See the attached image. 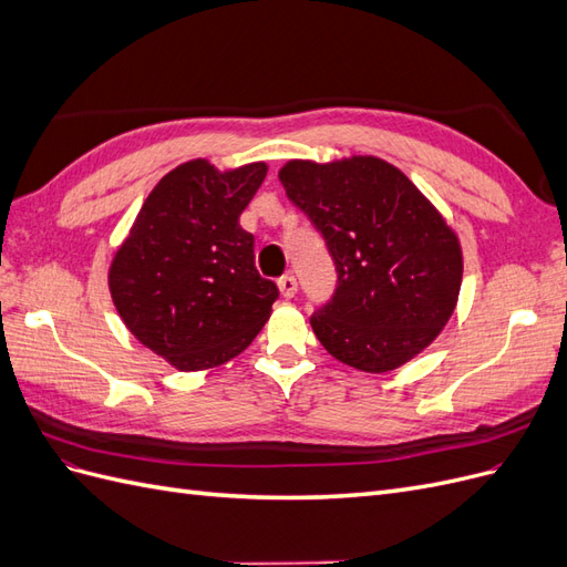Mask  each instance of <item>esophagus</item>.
<instances>
[{
	"mask_svg": "<svg viewBox=\"0 0 567 567\" xmlns=\"http://www.w3.org/2000/svg\"><path fill=\"white\" fill-rule=\"evenodd\" d=\"M279 290H281L284 298H293L298 293V281H296L293 274H290V271L284 274V277L279 279Z\"/></svg>",
	"mask_w": 567,
	"mask_h": 567,
	"instance_id": "obj_1",
	"label": "esophagus"
}]
</instances>
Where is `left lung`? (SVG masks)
I'll use <instances>...</instances> for the list:
<instances>
[{
	"label": "left lung",
	"mask_w": 567,
	"mask_h": 567,
	"mask_svg": "<svg viewBox=\"0 0 567 567\" xmlns=\"http://www.w3.org/2000/svg\"><path fill=\"white\" fill-rule=\"evenodd\" d=\"M279 179L321 231L338 271L333 298L310 319L326 352L385 373L431 346L454 315L463 255L414 182L375 156L288 161Z\"/></svg>",
	"instance_id": "8db88e82"
}]
</instances>
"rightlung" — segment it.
<instances>
[{
	"mask_svg": "<svg viewBox=\"0 0 567 567\" xmlns=\"http://www.w3.org/2000/svg\"><path fill=\"white\" fill-rule=\"evenodd\" d=\"M267 163L219 173L182 163L153 186L113 255L111 298L130 333L179 371H205L241 354L279 298L255 269V238L238 217Z\"/></svg>",
	"mask_w": 567,
	"mask_h": 567,
	"instance_id": "1",
	"label": "right lung"
}]
</instances>
